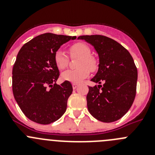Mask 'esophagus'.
I'll list each match as a JSON object with an SVG mask.
<instances>
[{
  "label": "esophagus",
  "mask_w": 155,
  "mask_h": 155,
  "mask_svg": "<svg viewBox=\"0 0 155 155\" xmlns=\"http://www.w3.org/2000/svg\"><path fill=\"white\" fill-rule=\"evenodd\" d=\"M72 86H73L74 89H75V88H77V87H78V83H73V84H72Z\"/></svg>",
  "instance_id": "1"
}]
</instances>
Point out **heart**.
Masks as SVG:
<instances>
[{"label":"heart","instance_id":"1","mask_svg":"<svg viewBox=\"0 0 155 155\" xmlns=\"http://www.w3.org/2000/svg\"><path fill=\"white\" fill-rule=\"evenodd\" d=\"M71 57H80L78 61L76 70H68L61 74V78L66 81L78 83L89 76L90 71H95L98 68V62L91 56L89 46L84 42H76L69 48ZM54 63L57 68L64 70L68 68L69 58L64 50L59 49L54 54Z\"/></svg>","mask_w":155,"mask_h":155}]
</instances>
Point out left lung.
I'll return each instance as SVG.
<instances>
[{"label":"left lung","instance_id":"1","mask_svg":"<svg viewBox=\"0 0 155 155\" xmlns=\"http://www.w3.org/2000/svg\"><path fill=\"white\" fill-rule=\"evenodd\" d=\"M78 39L92 45L99 57L98 72L91 80L99 84L88 87L87 109L104 123L120 120L130 109L136 95L137 69L132 56L119 42L104 35H81Z\"/></svg>","mask_w":155,"mask_h":155}]
</instances>
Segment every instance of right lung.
<instances>
[{"label": "right lung", "instance_id": "add662e5", "mask_svg": "<svg viewBox=\"0 0 155 155\" xmlns=\"http://www.w3.org/2000/svg\"><path fill=\"white\" fill-rule=\"evenodd\" d=\"M76 36L45 33L24 45L12 70V91L25 116L39 124L57 121L67 109L73 91L70 81L57 84L60 71L54 54L61 46Z\"/></svg>", "mask_w": 155, "mask_h": 155}]
</instances>
